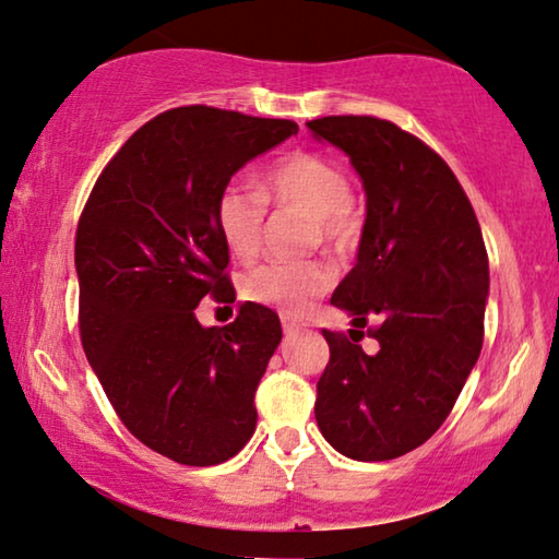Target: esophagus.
<instances>
[{"label":"esophagus","mask_w":559,"mask_h":559,"mask_svg":"<svg viewBox=\"0 0 559 559\" xmlns=\"http://www.w3.org/2000/svg\"><path fill=\"white\" fill-rule=\"evenodd\" d=\"M305 325L299 322L297 318H293V314H282V330H285V335H293V333H299Z\"/></svg>","instance_id":"esophagus-1"}]
</instances>
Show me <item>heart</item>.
<instances>
[{
  "label": "heart",
  "mask_w": 559,
  "mask_h": 559,
  "mask_svg": "<svg viewBox=\"0 0 559 559\" xmlns=\"http://www.w3.org/2000/svg\"><path fill=\"white\" fill-rule=\"evenodd\" d=\"M257 189L260 193L231 183L216 199L214 224L234 260L247 262L260 252L264 201L312 216L314 237L325 245L343 247L358 231L347 174L320 153L293 151L277 158L260 176ZM333 280V266L318 260L266 262L247 274L245 295L285 314H305Z\"/></svg>",
  "instance_id": "heart-1"
}]
</instances>
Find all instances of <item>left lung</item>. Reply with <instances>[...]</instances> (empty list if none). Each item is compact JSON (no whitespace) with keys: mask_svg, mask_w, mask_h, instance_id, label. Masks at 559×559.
<instances>
[{"mask_svg":"<svg viewBox=\"0 0 559 559\" xmlns=\"http://www.w3.org/2000/svg\"><path fill=\"white\" fill-rule=\"evenodd\" d=\"M350 158L366 191L358 260L330 302L378 340L368 355L322 330L330 362L314 418L355 461L408 454L454 408L484 340L489 260L464 189L439 153L391 120L330 116L307 123ZM366 335V333H361Z\"/></svg>","mask_w":559,"mask_h":559,"instance_id":"obj_1","label":"left lung"}]
</instances>
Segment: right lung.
Masks as SVG:
<instances>
[{"label":"right lung","instance_id":"right-lung-1","mask_svg":"<svg viewBox=\"0 0 559 559\" xmlns=\"http://www.w3.org/2000/svg\"><path fill=\"white\" fill-rule=\"evenodd\" d=\"M297 123L189 105L126 141L87 199L75 237L80 337L128 431L186 466H214L252 439L254 393L282 325L247 302L204 328L206 295L234 302L214 206L249 160Z\"/></svg>","mask_w":559,"mask_h":559}]
</instances>
